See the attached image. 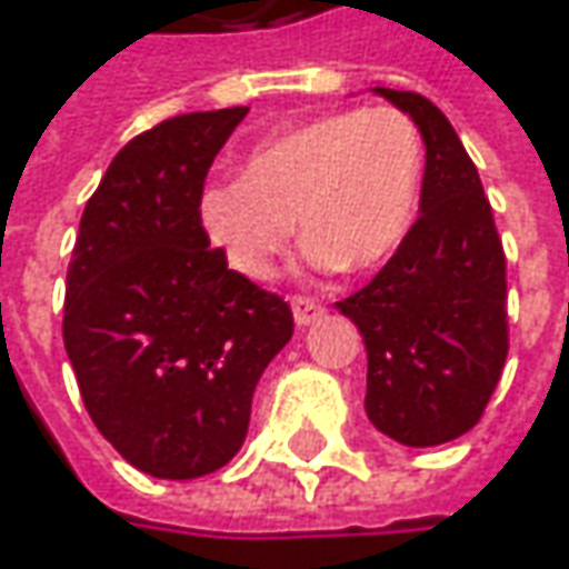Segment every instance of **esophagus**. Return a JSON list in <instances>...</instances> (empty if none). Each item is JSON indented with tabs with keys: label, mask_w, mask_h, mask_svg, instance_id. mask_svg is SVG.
Returning a JSON list of instances; mask_svg holds the SVG:
<instances>
[{
	"label": "esophagus",
	"mask_w": 569,
	"mask_h": 569,
	"mask_svg": "<svg viewBox=\"0 0 569 569\" xmlns=\"http://www.w3.org/2000/svg\"><path fill=\"white\" fill-rule=\"evenodd\" d=\"M292 315H296V325L306 328L315 318L325 315V306L318 299H311V296H292Z\"/></svg>",
	"instance_id": "34e87169"
}]
</instances>
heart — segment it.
<instances>
[{"label":"heart","instance_id":"b5f03b06","mask_svg":"<svg viewBox=\"0 0 569 569\" xmlns=\"http://www.w3.org/2000/svg\"><path fill=\"white\" fill-rule=\"evenodd\" d=\"M423 168L420 130L388 104L333 111L277 133L241 178L200 193V226L226 263L267 280L296 222L315 267L369 270L405 241Z\"/></svg>","mask_w":569,"mask_h":569}]
</instances>
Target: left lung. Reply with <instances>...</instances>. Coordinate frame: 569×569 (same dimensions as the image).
<instances>
[{
  "label": "left lung",
  "instance_id": "obj_1",
  "mask_svg": "<svg viewBox=\"0 0 569 569\" xmlns=\"http://www.w3.org/2000/svg\"><path fill=\"white\" fill-rule=\"evenodd\" d=\"M427 142L420 216L382 270L337 302L366 340V413L405 446H442L483 417L509 353L507 254L490 200L446 113L376 88Z\"/></svg>",
  "mask_w": 569,
  "mask_h": 569
}]
</instances>
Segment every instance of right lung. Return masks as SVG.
I'll use <instances>...</instances> for the list:
<instances>
[{"label":"right lung","instance_id":"obj_1","mask_svg":"<svg viewBox=\"0 0 569 569\" xmlns=\"http://www.w3.org/2000/svg\"><path fill=\"white\" fill-rule=\"evenodd\" d=\"M244 113H181L130 139L88 197L66 270L62 343L88 417L152 478H203L236 456L292 337L289 302L229 270L200 226L212 159Z\"/></svg>","mask_w":569,"mask_h":569}]
</instances>
